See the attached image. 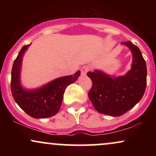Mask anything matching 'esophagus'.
I'll list each match as a JSON object with an SVG mask.
<instances>
[{"label": "esophagus", "mask_w": 156, "mask_h": 156, "mask_svg": "<svg viewBox=\"0 0 156 156\" xmlns=\"http://www.w3.org/2000/svg\"><path fill=\"white\" fill-rule=\"evenodd\" d=\"M89 69H90V68H89V66H83L81 67V69H80V73H81L82 75H86L89 72Z\"/></svg>", "instance_id": "esophagus-1"}]
</instances>
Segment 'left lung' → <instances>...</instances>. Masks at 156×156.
Returning a JSON list of instances; mask_svg holds the SVG:
<instances>
[{
  "label": "left lung",
  "instance_id": "obj_1",
  "mask_svg": "<svg viewBox=\"0 0 156 156\" xmlns=\"http://www.w3.org/2000/svg\"><path fill=\"white\" fill-rule=\"evenodd\" d=\"M133 54L131 69L124 76L112 78L100 71L88 72L92 81L88 93L94 108L99 113L119 117L135 106L142 98L147 85L145 60L136 45L123 42Z\"/></svg>",
  "mask_w": 156,
  "mask_h": 156
}]
</instances>
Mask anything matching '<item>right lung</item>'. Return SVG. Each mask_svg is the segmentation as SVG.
I'll list each match as a JSON object with an SVG mask.
<instances>
[{
	"instance_id": "add662e5",
	"label": "right lung",
	"mask_w": 156,
	"mask_h": 156,
	"mask_svg": "<svg viewBox=\"0 0 156 156\" xmlns=\"http://www.w3.org/2000/svg\"><path fill=\"white\" fill-rule=\"evenodd\" d=\"M30 44L24 45L14 61L11 77V91L16 103L34 118H48L55 115L62 105L65 89L78 79L80 71L74 75L55 79L42 88L26 91L20 84V71L23 55Z\"/></svg>"
}]
</instances>
